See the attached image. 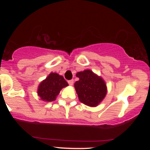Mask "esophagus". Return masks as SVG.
Here are the masks:
<instances>
[{"mask_svg":"<svg viewBox=\"0 0 150 150\" xmlns=\"http://www.w3.org/2000/svg\"><path fill=\"white\" fill-rule=\"evenodd\" d=\"M68 84H69V85H70V86H72V85H73L74 80H68Z\"/></svg>","mask_w":150,"mask_h":150,"instance_id":"1","label":"esophagus"}]
</instances>
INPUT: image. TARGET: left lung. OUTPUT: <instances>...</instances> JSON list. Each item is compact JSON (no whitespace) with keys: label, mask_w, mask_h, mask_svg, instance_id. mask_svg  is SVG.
Listing matches in <instances>:
<instances>
[{"label":"left lung","mask_w":150,"mask_h":150,"mask_svg":"<svg viewBox=\"0 0 150 150\" xmlns=\"http://www.w3.org/2000/svg\"><path fill=\"white\" fill-rule=\"evenodd\" d=\"M79 80L74 84L79 100L90 107L97 106L107 93L106 82L91 70L87 69L77 73Z\"/></svg>","instance_id":"8db88e82"}]
</instances>
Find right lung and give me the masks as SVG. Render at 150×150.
<instances>
[{
  "mask_svg": "<svg viewBox=\"0 0 150 150\" xmlns=\"http://www.w3.org/2000/svg\"><path fill=\"white\" fill-rule=\"evenodd\" d=\"M68 86V82L62 75L51 73L38 86L37 94L42 101H53L56 100L61 89Z\"/></svg>",
  "mask_w": 150,
  "mask_h": 150,
  "instance_id": "obj_1",
  "label": "right lung"
}]
</instances>
